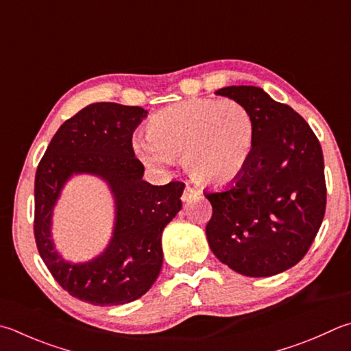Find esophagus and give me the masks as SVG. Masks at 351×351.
<instances>
[{
  "mask_svg": "<svg viewBox=\"0 0 351 351\" xmlns=\"http://www.w3.org/2000/svg\"><path fill=\"white\" fill-rule=\"evenodd\" d=\"M195 194H197V191L194 188L186 186V188H184V191H183V194H182V200L183 202H188V200H191V197H194Z\"/></svg>",
  "mask_w": 351,
  "mask_h": 351,
  "instance_id": "34e87169",
  "label": "esophagus"
}]
</instances>
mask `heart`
Wrapping results in <instances>:
<instances>
[{"label":"heart","mask_w":351,"mask_h":351,"mask_svg":"<svg viewBox=\"0 0 351 351\" xmlns=\"http://www.w3.org/2000/svg\"><path fill=\"white\" fill-rule=\"evenodd\" d=\"M148 145L137 153L147 165L182 158L194 182L226 188L244 173L254 151L255 125L237 101L191 99L157 111L145 127Z\"/></svg>","instance_id":"b5f03b06"}]
</instances>
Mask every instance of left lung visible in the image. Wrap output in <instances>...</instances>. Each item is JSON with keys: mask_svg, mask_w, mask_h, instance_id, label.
I'll return each instance as SVG.
<instances>
[{"mask_svg": "<svg viewBox=\"0 0 351 351\" xmlns=\"http://www.w3.org/2000/svg\"><path fill=\"white\" fill-rule=\"evenodd\" d=\"M215 95L249 110L255 142L240 178L220 193L204 194L213 204L209 247L241 275L281 274L307 254L326 214L319 141L293 108L260 87L232 85Z\"/></svg>", "mask_w": 351, "mask_h": 351, "instance_id": "obj_1", "label": "left lung"}]
</instances>
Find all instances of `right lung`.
Listing matches in <instances>:
<instances>
[{
	"label": "right lung",
	"mask_w": 351,
	"mask_h": 351,
	"mask_svg": "<svg viewBox=\"0 0 351 351\" xmlns=\"http://www.w3.org/2000/svg\"><path fill=\"white\" fill-rule=\"evenodd\" d=\"M147 113L114 102L88 105L59 127L36 169L38 252L59 286L93 306H121L148 292L162 269L163 229L182 209L184 183L154 186L142 178L131 138ZM73 173L101 176L117 204L110 244L85 263L65 262L51 240L52 208Z\"/></svg>",
	"instance_id": "obj_1"
}]
</instances>
